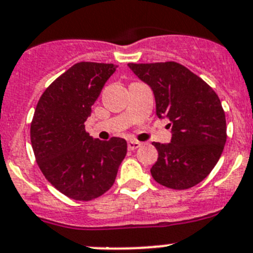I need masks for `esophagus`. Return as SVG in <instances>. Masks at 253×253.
<instances>
[{
  "mask_svg": "<svg viewBox=\"0 0 253 253\" xmlns=\"http://www.w3.org/2000/svg\"><path fill=\"white\" fill-rule=\"evenodd\" d=\"M142 143L138 142V141H129L128 142V150H136L141 146Z\"/></svg>",
  "mask_w": 253,
  "mask_h": 253,
  "instance_id": "1",
  "label": "esophagus"
}]
</instances>
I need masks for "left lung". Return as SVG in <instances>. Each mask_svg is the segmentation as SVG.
I'll return each instance as SVG.
<instances>
[{
	"mask_svg": "<svg viewBox=\"0 0 253 253\" xmlns=\"http://www.w3.org/2000/svg\"><path fill=\"white\" fill-rule=\"evenodd\" d=\"M129 69L149 84L156 115L171 126L170 143L154 142L159 152L151 175L161 185L184 190L204 180L222 155L227 140L226 115L217 93L175 61L135 64Z\"/></svg>",
	"mask_w": 253,
	"mask_h": 253,
	"instance_id": "obj_1",
	"label": "left lung"
}]
</instances>
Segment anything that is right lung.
I'll return each mask as SVG.
<instances>
[{"mask_svg": "<svg viewBox=\"0 0 253 253\" xmlns=\"http://www.w3.org/2000/svg\"><path fill=\"white\" fill-rule=\"evenodd\" d=\"M116 65L81 61L40 97L30 127L39 168L59 192L76 200L95 199L113 185L126 156L125 138L93 140L84 122Z\"/></svg>", "mask_w": 253, "mask_h": 253, "instance_id": "1", "label": "right lung"}]
</instances>
